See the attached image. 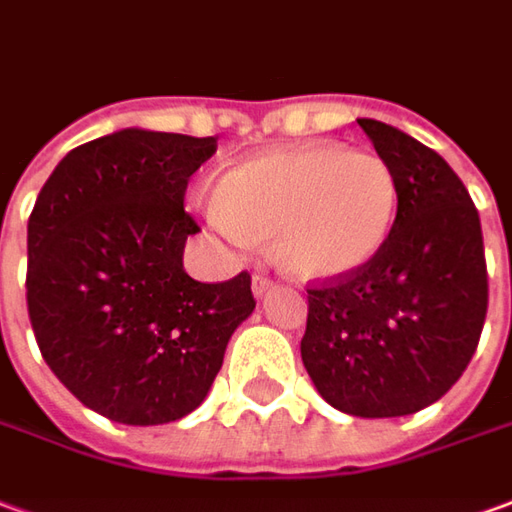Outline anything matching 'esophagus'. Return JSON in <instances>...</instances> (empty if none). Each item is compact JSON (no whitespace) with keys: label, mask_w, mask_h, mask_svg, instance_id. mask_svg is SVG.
<instances>
[{"label":"esophagus","mask_w":512,"mask_h":512,"mask_svg":"<svg viewBox=\"0 0 512 512\" xmlns=\"http://www.w3.org/2000/svg\"><path fill=\"white\" fill-rule=\"evenodd\" d=\"M271 288H274V280H271V277H266V274H260V271H257L255 277H252V291H255L257 299H263V296H266V293L271 291Z\"/></svg>","instance_id":"obj_1"}]
</instances>
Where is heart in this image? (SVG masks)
Returning a JSON list of instances; mask_svg holds the SVG:
<instances>
[{
	"instance_id": "1",
	"label": "heart",
	"mask_w": 512,
	"mask_h": 512,
	"mask_svg": "<svg viewBox=\"0 0 512 512\" xmlns=\"http://www.w3.org/2000/svg\"><path fill=\"white\" fill-rule=\"evenodd\" d=\"M396 210L399 182L382 157L310 141L224 171L207 219L235 244L274 238L299 277H343L385 249Z\"/></svg>"
}]
</instances>
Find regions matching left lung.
<instances>
[{"label":"left lung","mask_w":512,"mask_h":512,"mask_svg":"<svg viewBox=\"0 0 512 512\" xmlns=\"http://www.w3.org/2000/svg\"><path fill=\"white\" fill-rule=\"evenodd\" d=\"M357 124L399 182L396 224L366 268L307 288L302 363L341 413L410 416L460 380L480 343L488 310L480 213L430 146L382 121Z\"/></svg>","instance_id":"1"}]
</instances>
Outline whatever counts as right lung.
Returning a JSON list of instances; mask_svg holds the SVG:
<instances>
[{
    "label": "right lung",
    "instance_id": "1",
    "mask_svg": "<svg viewBox=\"0 0 512 512\" xmlns=\"http://www.w3.org/2000/svg\"><path fill=\"white\" fill-rule=\"evenodd\" d=\"M216 138L127 127L71 149L27 224V310L46 366L99 416L155 427L205 402L252 277L182 268V199Z\"/></svg>",
    "mask_w": 512,
    "mask_h": 512
}]
</instances>
